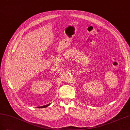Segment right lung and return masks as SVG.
Here are the masks:
<instances>
[{"instance_id": "right-lung-1", "label": "right lung", "mask_w": 130, "mask_h": 130, "mask_svg": "<svg viewBox=\"0 0 130 130\" xmlns=\"http://www.w3.org/2000/svg\"><path fill=\"white\" fill-rule=\"evenodd\" d=\"M50 104H51V103H50V104H47V105H45L42 106H38V108H46V107L48 106L49 105H50Z\"/></svg>"}]
</instances>
